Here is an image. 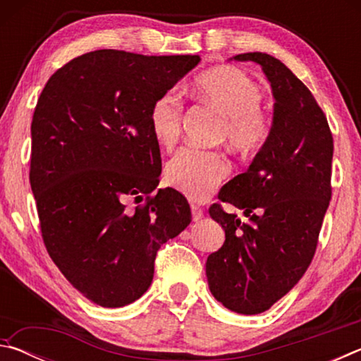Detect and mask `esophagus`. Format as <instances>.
Instances as JSON below:
<instances>
[{
  "instance_id": "1",
  "label": "esophagus",
  "mask_w": 361,
  "mask_h": 361,
  "mask_svg": "<svg viewBox=\"0 0 361 361\" xmlns=\"http://www.w3.org/2000/svg\"><path fill=\"white\" fill-rule=\"evenodd\" d=\"M191 213H192V219H194V221H199V219L204 216L202 207H199L197 204H191Z\"/></svg>"
}]
</instances>
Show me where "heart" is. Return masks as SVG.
Returning <instances> with one entry per match:
<instances>
[{"instance_id": "heart-1", "label": "heart", "mask_w": 361, "mask_h": 361, "mask_svg": "<svg viewBox=\"0 0 361 361\" xmlns=\"http://www.w3.org/2000/svg\"><path fill=\"white\" fill-rule=\"evenodd\" d=\"M195 94L224 116L221 137L243 154L259 151L267 143L272 122L262 109V90L235 66H216L195 78ZM183 102L166 92L152 102L148 113L151 135L162 148H173L180 138ZM229 173L223 152L185 148L166 167V181L192 200H204Z\"/></svg>"}]
</instances>
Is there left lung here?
<instances>
[{
    "label": "left lung",
    "mask_w": 361,
    "mask_h": 361,
    "mask_svg": "<svg viewBox=\"0 0 361 361\" xmlns=\"http://www.w3.org/2000/svg\"><path fill=\"white\" fill-rule=\"evenodd\" d=\"M262 66L274 99L272 132L247 172L218 192L210 216L226 240L207 258L212 295L237 314H261L283 298L312 261L331 199L333 135L325 113L302 81L264 52L239 54Z\"/></svg>",
    "instance_id": "1"
}]
</instances>
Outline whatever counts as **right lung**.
I'll return each mask as SVG.
<instances>
[{"instance_id":"1","label":"right lung","mask_w":361,"mask_h":361,"mask_svg":"<svg viewBox=\"0 0 361 361\" xmlns=\"http://www.w3.org/2000/svg\"><path fill=\"white\" fill-rule=\"evenodd\" d=\"M199 56L87 52L49 78L32 121L30 185L46 250L78 291L122 307L149 288L157 250L191 223L186 197L156 189L148 113ZM140 203L135 209L126 204Z\"/></svg>"}]
</instances>
